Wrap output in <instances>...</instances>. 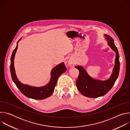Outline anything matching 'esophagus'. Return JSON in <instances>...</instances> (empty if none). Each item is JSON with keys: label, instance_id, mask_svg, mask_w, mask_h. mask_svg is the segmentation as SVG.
I'll list each match as a JSON object with an SVG mask.
<instances>
[{"label": "esophagus", "instance_id": "1", "mask_svg": "<svg viewBox=\"0 0 130 130\" xmlns=\"http://www.w3.org/2000/svg\"><path fill=\"white\" fill-rule=\"evenodd\" d=\"M68 64H69L70 66L72 67V66L74 65V63H73V62L72 61L69 60V62H68Z\"/></svg>", "mask_w": 130, "mask_h": 130}]
</instances>
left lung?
I'll list each match as a JSON object with an SVG mask.
<instances>
[{
	"label": "left lung",
	"mask_w": 130,
	"mask_h": 130,
	"mask_svg": "<svg viewBox=\"0 0 130 130\" xmlns=\"http://www.w3.org/2000/svg\"><path fill=\"white\" fill-rule=\"evenodd\" d=\"M108 41V45L116 52L115 65L110 78L106 81L96 80L91 78L85 70L81 66H76L79 71V75L76 81V86L79 91L84 96L89 98H98L103 96L110 90L114 85L119 75L120 69L119 54L114 40L108 35H104Z\"/></svg>",
	"instance_id": "left-lung-1"
}]
</instances>
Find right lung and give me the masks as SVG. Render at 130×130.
I'll use <instances>...</instances> for the list:
<instances>
[{
	"mask_svg": "<svg viewBox=\"0 0 130 130\" xmlns=\"http://www.w3.org/2000/svg\"><path fill=\"white\" fill-rule=\"evenodd\" d=\"M20 40L21 39L20 41ZM17 47L18 44L13 51L11 58L10 64L11 77L13 82L15 83L17 88L19 89L23 94L29 98L35 100H42L51 96L54 91V87L57 84L59 77L66 70V68L64 65V63L59 64L52 69L51 73V80L49 83L46 86L41 87H35L23 84L18 80L15 75L14 67V59Z\"/></svg>",
	"mask_w": 130,
	"mask_h": 130,
	"instance_id": "1",
	"label": "right lung"
}]
</instances>
